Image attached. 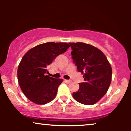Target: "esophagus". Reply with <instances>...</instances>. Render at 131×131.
Listing matches in <instances>:
<instances>
[{
	"label": "esophagus",
	"instance_id": "1",
	"mask_svg": "<svg viewBox=\"0 0 131 131\" xmlns=\"http://www.w3.org/2000/svg\"><path fill=\"white\" fill-rule=\"evenodd\" d=\"M64 81H65V82H67V84H69V83H70V82H71V80H67V79H65Z\"/></svg>",
	"mask_w": 131,
	"mask_h": 131
}]
</instances>
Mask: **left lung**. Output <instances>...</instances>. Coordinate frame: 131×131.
<instances>
[{
  "label": "left lung",
  "mask_w": 131,
  "mask_h": 131,
  "mask_svg": "<svg viewBox=\"0 0 131 131\" xmlns=\"http://www.w3.org/2000/svg\"><path fill=\"white\" fill-rule=\"evenodd\" d=\"M72 49L73 63L83 74L85 82L73 93L76 101L84 105H94L104 96L112 81V70L107 58L97 48L83 42L69 43Z\"/></svg>",
  "instance_id": "obj_1"
}]
</instances>
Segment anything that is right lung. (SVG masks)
Listing matches in <instances>:
<instances>
[{
    "instance_id": "1",
    "label": "right lung",
    "mask_w": 131,
    "mask_h": 131,
    "mask_svg": "<svg viewBox=\"0 0 131 131\" xmlns=\"http://www.w3.org/2000/svg\"><path fill=\"white\" fill-rule=\"evenodd\" d=\"M69 47L65 42L42 43L30 49L22 58L18 68V80L23 92L33 103L46 104L57 95L63 80L47 75V68Z\"/></svg>"
}]
</instances>
